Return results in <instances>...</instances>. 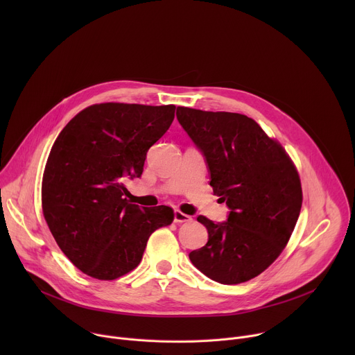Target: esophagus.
<instances>
[{"mask_svg": "<svg viewBox=\"0 0 355 355\" xmlns=\"http://www.w3.org/2000/svg\"><path fill=\"white\" fill-rule=\"evenodd\" d=\"M174 222L175 223H185V222H192V218L189 215L182 214L181 211H174Z\"/></svg>", "mask_w": 355, "mask_h": 355, "instance_id": "34e87169", "label": "esophagus"}]
</instances>
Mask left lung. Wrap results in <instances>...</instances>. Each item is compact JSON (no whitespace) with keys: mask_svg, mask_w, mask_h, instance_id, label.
Returning <instances> with one entry per match:
<instances>
[{"mask_svg":"<svg viewBox=\"0 0 355 355\" xmlns=\"http://www.w3.org/2000/svg\"><path fill=\"white\" fill-rule=\"evenodd\" d=\"M177 119L230 209L226 222L196 218L208 243L191 251L189 260L216 282H245L277 260L295 229L302 207L297 171L282 146L245 115L178 107Z\"/></svg>","mask_w":355,"mask_h":355,"instance_id":"8db88e82","label":"left lung"}]
</instances>
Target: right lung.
<instances>
[{"instance_id": "1", "label": "right lung", "mask_w": 355, "mask_h": 355, "mask_svg": "<svg viewBox=\"0 0 355 355\" xmlns=\"http://www.w3.org/2000/svg\"><path fill=\"white\" fill-rule=\"evenodd\" d=\"M174 105L96 104L58 136L42 181L47 226L84 274L111 281L136 268L150 234L174 220L171 208L126 199V178L140 177L148 148L174 121Z\"/></svg>"}]
</instances>
